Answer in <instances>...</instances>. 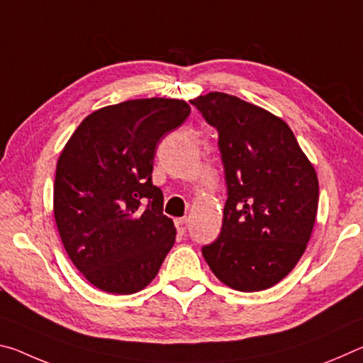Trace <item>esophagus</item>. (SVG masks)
Returning <instances> with one entry per match:
<instances>
[{
    "instance_id": "obj_1",
    "label": "esophagus",
    "mask_w": 363,
    "mask_h": 363,
    "mask_svg": "<svg viewBox=\"0 0 363 363\" xmlns=\"http://www.w3.org/2000/svg\"><path fill=\"white\" fill-rule=\"evenodd\" d=\"M174 224H176L177 232H179L181 235H184V233H186V230H187V219L179 218V219L174 220Z\"/></svg>"
}]
</instances>
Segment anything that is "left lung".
I'll return each instance as SVG.
<instances>
[{
    "mask_svg": "<svg viewBox=\"0 0 363 363\" xmlns=\"http://www.w3.org/2000/svg\"><path fill=\"white\" fill-rule=\"evenodd\" d=\"M218 130L227 201L216 242L203 247L213 274L238 291H261L296 266L314 229L317 173L286 123L225 93L190 101Z\"/></svg>",
    "mask_w": 363,
    "mask_h": 363,
    "instance_id": "1",
    "label": "left lung"
}]
</instances>
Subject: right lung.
Returning <instances> with one entry per match:
<instances>
[{"mask_svg": "<svg viewBox=\"0 0 363 363\" xmlns=\"http://www.w3.org/2000/svg\"><path fill=\"white\" fill-rule=\"evenodd\" d=\"M189 113L186 101L164 97L102 107L79 123L60 152L54 181L60 240L102 291L144 290L173 248L176 227L163 214L152 169L160 139Z\"/></svg>", "mask_w": 363, "mask_h": 363, "instance_id": "right-lung-1", "label": "right lung"}]
</instances>
